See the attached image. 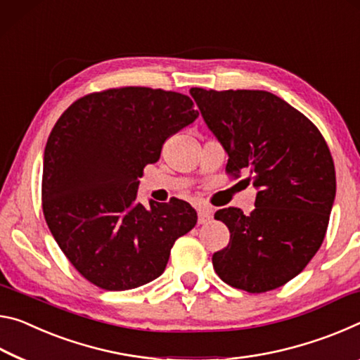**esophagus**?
I'll use <instances>...</instances> for the list:
<instances>
[{
    "label": "esophagus",
    "mask_w": 360,
    "mask_h": 360,
    "mask_svg": "<svg viewBox=\"0 0 360 360\" xmlns=\"http://www.w3.org/2000/svg\"><path fill=\"white\" fill-rule=\"evenodd\" d=\"M210 220H212V210L199 207L198 209V223H199V225H205V223H209Z\"/></svg>",
    "instance_id": "34e87169"
}]
</instances>
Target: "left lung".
<instances>
[{
	"instance_id": "8db88e82",
	"label": "left lung",
	"mask_w": 360,
	"mask_h": 360,
	"mask_svg": "<svg viewBox=\"0 0 360 360\" xmlns=\"http://www.w3.org/2000/svg\"><path fill=\"white\" fill-rule=\"evenodd\" d=\"M205 124L228 153L226 174L258 188L250 215L215 212L229 243L212 255L223 282L249 293L274 290L306 268L326 238L337 176L319 129L266 91L191 87Z\"/></svg>"
}]
</instances>
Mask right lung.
I'll return each instance as SVG.
<instances>
[{
  "label": "right lung",
  "instance_id": "obj_1",
  "mask_svg": "<svg viewBox=\"0 0 360 360\" xmlns=\"http://www.w3.org/2000/svg\"><path fill=\"white\" fill-rule=\"evenodd\" d=\"M184 94L127 86L73 102L47 139L41 202L56 243L82 278L129 290L159 278L198 221L180 199L137 202L139 179L164 141L198 117Z\"/></svg>",
  "mask_w": 360,
  "mask_h": 360
}]
</instances>
